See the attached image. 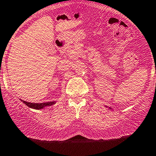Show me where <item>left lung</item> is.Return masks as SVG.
Listing matches in <instances>:
<instances>
[{
    "instance_id": "obj_1",
    "label": "left lung",
    "mask_w": 156,
    "mask_h": 156,
    "mask_svg": "<svg viewBox=\"0 0 156 156\" xmlns=\"http://www.w3.org/2000/svg\"><path fill=\"white\" fill-rule=\"evenodd\" d=\"M109 109H112V108H110V107H109Z\"/></svg>"
}]
</instances>
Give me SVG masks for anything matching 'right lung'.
Instances as JSON below:
<instances>
[{"mask_svg": "<svg viewBox=\"0 0 156 156\" xmlns=\"http://www.w3.org/2000/svg\"><path fill=\"white\" fill-rule=\"evenodd\" d=\"M22 102H23V103L26 105L27 106H29V108H32V109H42L43 108L47 107V106H50L52 105L55 104V102H42V103H33V102H26V101H24L21 99Z\"/></svg>", "mask_w": 156, "mask_h": 156, "instance_id": "obj_1", "label": "right lung"}]
</instances>
